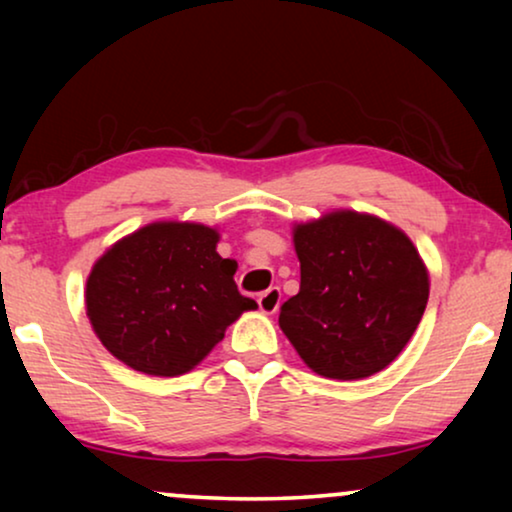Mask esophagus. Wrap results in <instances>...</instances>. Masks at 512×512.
Returning a JSON list of instances; mask_svg holds the SVG:
<instances>
[{
	"label": "esophagus",
	"instance_id": "34e87169",
	"mask_svg": "<svg viewBox=\"0 0 512 512\" xmlns=\"http://www.w3.org/2000/svg\"><path fill=\"white\" fill-rule=\"evenodd\" d=\"M279 303H282V291L277 286H270L268 291H263L258 296V310L263 314H275L279 310Z\"/></svg>",
	"mask_w": 512,
	"mask_h": 512
}]
</instances>
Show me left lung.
I'll list each match as a JSON object with an SVG mask.
<instances>
[{
	"label": "left lung",
	"mask_w": 512,
	"mask_h": 512,
	"mask_svg": "<svg viewBox=\"0 0 512 512\" xmlns=\"http://www.w3.org/2000/svg\"><path fill=\"white\" fill-rule=\"evenodd\" d=\"M300 291L279 328L307 368L331 380H363L403 352L429 300V270L394 223L333 209L293 223Z\"/></svg>",
	"instance_id": "8db88e82"
}]
</instances>
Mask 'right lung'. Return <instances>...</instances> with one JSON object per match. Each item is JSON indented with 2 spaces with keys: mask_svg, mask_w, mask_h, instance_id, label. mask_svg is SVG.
I'll return each mask as SVG.
<instances>
[{
  "mask_svg": "<svg viewBox=\"0 0 512 512\" xmlns=\"http://www.w3.org/2000/svg\"><path fill=\"white\" fill-rule=\"evenodd\" d=\"M219 228L153 221L97 258L86 282V314L104 347L132 370L177 377L254 310L237 291V263L221 258Z\"/></svg>",
  "mask_w": 512,
  "mask_h": 512,
  "instance_id": "obj_1",
  "label": "right lung"
}]
</instances>
